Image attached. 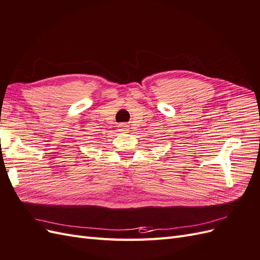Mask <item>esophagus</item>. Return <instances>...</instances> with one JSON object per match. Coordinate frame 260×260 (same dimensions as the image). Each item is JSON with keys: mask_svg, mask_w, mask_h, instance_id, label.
I'll use <instances>...</instances> for the list:
<instances>
[{"mask_svg": "<svg viewBox=\"0 0 260 260\" xmlns=\"http://www.w3.org/2000/svg\"><path fill=\"white\" fill-rule=\"evenodd\" d=\"M118 130H119V132H128L129 125L127 123H120L119 125H118Z\"/></svg>", "mask_w": 260, "mask_h": 260, "instance_id": "1", "label": "esophagus"}]
</instances>
